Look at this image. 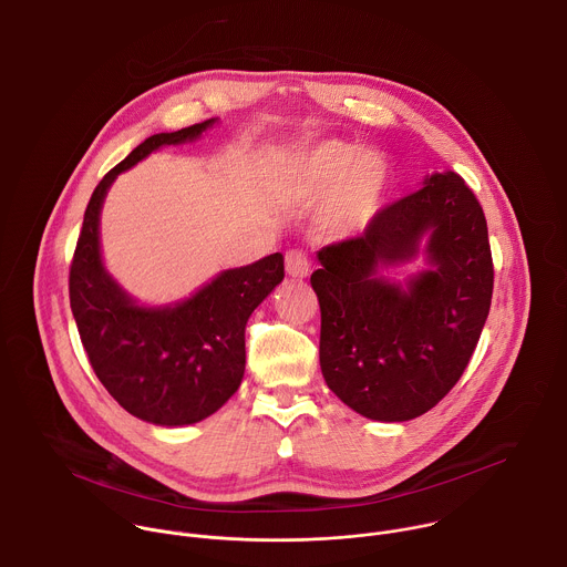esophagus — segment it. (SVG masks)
Here are the masks:
<instances>
[{"instance_id":"esophagus-1","label":"esophagus","mask_w":567,"mask_h":567,"mask_svg":"<svg viewBox=\"0 0 567 567\" xmlns=\"http://www.w3.org/2000/svg\"><path fill=\"white\" fill-rule=\"evenodd\" d=\"M285 269H287V274L291 278H307L309 276V258H307V254L298 251V249L289 251L285 256Z\"/></svg>"}]
</instances>
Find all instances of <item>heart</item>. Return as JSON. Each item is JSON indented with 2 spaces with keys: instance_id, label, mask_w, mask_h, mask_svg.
<instances>
[{
  "instance_id": "b5f03b06",
  "label": "heart",
  "mask_w": 567,
  "mask_h": 567,
  "mask_svg": "<svg viewBox=\"0 0 567 567\" xmlns=\"http://www.w3.org/2000/svg\"><path fill=\"white\" fill-rule=\"evenodd\" d=\"M388 186L385 158L377 152H359L343 141L316 145L296 175V190L305 202L330 204L328 226L337 235L363 230L377 217Z\"/></svg>"
}]
</instances>
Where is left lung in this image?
<instances>
[{
	"label": "left lung",
	"mask_w": 567,
	"mask_h": 567,
	"mask_svg": "<svg viewBox=\"0 0 567 567\" xmlns=\"http://www.w3.org/2000/svg\"><path fill=\"white\" fill-rule=\"evenodd\" d=\"M432 269L401 286L382 269L421 241ZM320 370L330 390L368 420L424 415L457 383L494 293L482 206L455 173L377 213L363 235L318 251Z\"/></svg>",
	"instance_id": "left-lung-1"
}]
</instances>
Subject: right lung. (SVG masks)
Here are the masks:
<instances>
[{
  "mask_svg": "<svg viewBox=\"0 0 567 567\" xmlns=\"http://www.w3.org/2000/svg\"><path fill=\"white\" fill-rule=\"evenodd\" d=\"M215 118L161 132L136 145L96 186L69 271V300L90 363L121 406L156 426L206 420L245 377V330L254 309L285 278L280 254L221 271L190 298L141 307L101 258V208L114 179L164 145L195 141Z\"/></svg>",
  "mask_w": 567,
  "mask_h": 567,
  "instance_id": "add662e5",
  "label": "right lung"
}]
</instances>
